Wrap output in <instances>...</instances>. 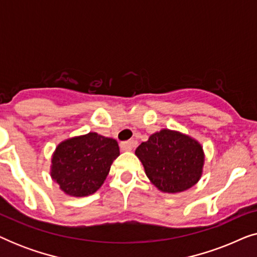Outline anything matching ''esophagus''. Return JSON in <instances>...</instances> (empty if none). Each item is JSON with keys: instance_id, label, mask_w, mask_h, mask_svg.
Listing matches in <instances>:
<instances>
[{"instance_id": "1", "label": "esophagus", "mask_w": 257, "mask_h": 257, "mask_svg": "<svg viewBox=\"0 0 257 257\" xmlns=\"http://www.w3.org/2000/svg\"><path fill=\"white\" fill-rule=\"evenodd\" d=\"M137 146V140L132 139L128 142H124L120 144V150L121 151H132Z\"/></svg>"}]
</instances>
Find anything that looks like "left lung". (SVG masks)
<instances>
[{
	"label": "left lung",
	"mask_w": 257,
	"mask_h": 257,
	"mask_svg": "<svg viewBox=\"0 0 257 257\" xmlns=\"http://www.w3.org/2000/svg\"><path fill=\"white\" fill-rule=\"evenodd\" d=\"M136 156L151 182L165 193L193 187L201 178L205 163L202 146L195 139L166 128L140 144Z\"/></svg>",
	"instance_id": "obj_1"
}]
</instances>
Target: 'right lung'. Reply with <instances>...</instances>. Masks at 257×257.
Instances as JSON below:
<instances>
[{
    "mask_svg": "<svg viewBox=\"0 0 257 257\" xmlns=\"http://www.w3.org/2000/svg\"><path fill=\"white\" fill-rule=\"evenodd\" d=\"M118 156V143L96 132L70 138L59 144L52 156L51 178L68 195L93 194Z\"/></svg>",
    "mask_w": 257,
    "mask_h": 257,
    "instance_id": "obj_1",
    "label": "right lung"
}]
</instances>
